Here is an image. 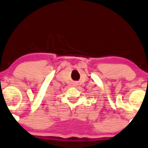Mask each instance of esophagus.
<instances>
[{
	"label": "esophagus",
	"mask_w": 148,
	"mask_h": 148,
	"mask_svg": "<svg viewBox=\"0 0 148 148\" xmlns=\"http://www.w3.org/2000/svg\"><path fill=\"white\" fill-rule=\"evenodd\" d=\"M73 86H74V87H75V86H77V84H74V85H73Z\"/></svg>",
	"instance_id": "esophagus-1"
}]
</instances>
